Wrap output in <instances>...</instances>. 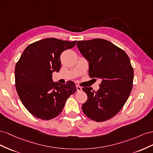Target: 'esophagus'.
<instances>
[{
  "label": "esophagus",
  "mask_w": 153,
  "mask_h": 153,
  "mask_svg": "<svg viewBox=\"0 0 153 153\" xmlns=\"http://www.w3.org/2000/svg\"><path fill=\"white\" fill-rule=\"evenodd\" d=\"M76 89L77 91H81L82 90V88L79 86H76Z\"/></svg>",
  "instance_id": "1"
}]
</instances>
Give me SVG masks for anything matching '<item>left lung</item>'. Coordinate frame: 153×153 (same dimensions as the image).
Segmentation results:
<instances>
[{
  "label": "left lung",
  "mask_w": 153,
  "mask_h": 153,
  "mask_svg": "<svg viewBox=\"0 0 153 153\" xmlns=\"http://www.w3.org/2000/svg\"><path fill=\"white\" fill-rule=\"evenodd\" d=\"M77 47L89 62V76L102 80L97 91L82 88L88 99L82 110L91 120L106 121L120 111L131 91L134 72L130 59L123 49L104 39L78 41Z\"/></svg>",
  "instance_id": "1"
}]
</instances>
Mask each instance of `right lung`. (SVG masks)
Masks as SVG:
<instances>
[{"label":"right lung","instance_id":"obj_1","mask_svg":"<svg viewBox=\"0 0 153 153\" xmlns=\"http://www.w3.org/2000/svg\"><path fill=\"white\" fill-rule=\"evenodd\" d=\"M69 42L49 38L29 45L22 54L15 70V86L22 102L33 115L42 120L58 116L67 99L77 91L74 82L62 85L52 81L58 72L62 52L75 46Z\"/></svg>","mask_w":153,"mask_h":153}]
</instances>
